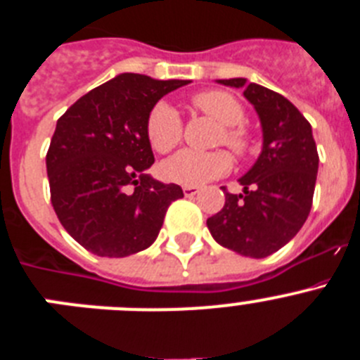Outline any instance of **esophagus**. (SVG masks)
<instances>
[{"instance_id": "34e87169", "label": "esophagus", "mask_w": 360, "mask_h": 360, "mask_svg": "<svg viewBox=\"0 0 360 360\" xmlns=\"http://www.w3.org/2000/svg\"><path fill=\"white\" fill-rule=\"evenodd\" d=\"M200 193V187H196V186H184V195L186 196H195V195H198Z\"/></svg>"}]
</instances>
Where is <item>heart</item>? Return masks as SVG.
<instances>
[{"label":"heart","mask_w":360,"mask_h":360,"mask_svg":"<svg viewBox=\"0 0 360 360\" xmlns=\"http://www.w3.org/2000/svg\"><path fill=\"white\" fill-rule=\"evenodd\" d=\"M193 106L221 124L219 144H227L238 157H247L256 149L252 135L245 128V110L236 97L224 90L200 91L193 97ZM182 119L171 104L157 103L146 119V136L155 151L167 153L182 141ZM232 158L225 149L195 151L182 149L164 164V174L182 186H202L231 171Z\"/></svg>","instance_id":"1"}]
</instances>
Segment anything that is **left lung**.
<instances>
[{"label": "left lung", "mask_w": 360, "mask_h": 360, "mask_svg": "<svg viewBox=\"0 0 360 360\" xmlns=\"http://www.w3.org/2000/svg\"><path fill=\"white\" fill-rule=\"evenodd\" d=\"M243 88L263 129V149L240 178L241 195L225 193L221 211L207 219L212 238L241 256L266 257L288 243L307 221L316 189L319 155L311 126L283 95L247 79H219Z\"/></svg>", "instance_id": "obj_1"}]
</instances>
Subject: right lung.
<instances>
[{"instance_id":"add662e5","label":"right lung","mask_w":360,"mask_h":360,"mask_svg":"<svg viewBox=\"0 0 360 360\" xmlns=\"http://www.w3.org/2000/svg\"><path fill=\"white\" fill-rule=\"evenodd\" d=\"M189 81L120 73L97 86L57 120L46 153L53 211L86 250L126 257L157 240L176 184L144 171L155 162L146 119L165 94Z\"/></svg>"}]
</instances>
